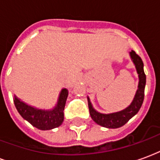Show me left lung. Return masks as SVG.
Masks as SVG:
<instances>
[{
  "label": "left lung",
  "instance_id": "8db88e82",
  "mask_svg": "<svg viewBox=\"0 0 160 160\" xmlns=\"http://www.w3.org/2000/svg\"><path fill=\"white\" fill-rule=\"evenodd\" d=\"M130 56L133 62H134L137 73L139 74V86L136 94L134 96V98L132 104L126 108L125 110L112 114H101L94 110L90 100L88 98V107H89V112H90L91 118L92 120L97 122L98 125L103 127L109 128H118L124 124L127 123L129 119L134 117V115L137 114L139 110L141 109L143 100H144V92L145 86H146V74L143 69V62L140 56H138L134 50L130 52Z\"/></svg>",
  "mask_w": 160,
  "mask_h": 160
}]
</instances>
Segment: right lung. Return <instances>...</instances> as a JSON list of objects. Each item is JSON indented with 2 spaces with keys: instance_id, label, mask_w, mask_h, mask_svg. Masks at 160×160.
<instances>
[{
  "instance_id": "add662e5",
  "label": "right lung",
  "mask_w": 160,
  "mask_h": 160,
  "mask_svg": "<svg viewBox=\"0 0 160 160\" xmlns=\"http://www.w3.org/2000/svg\"><path fill=\"white\" fill-rule=\"evenodd\" d=\"M68 90L62 89L59 101L52 111H42L31 107L14 98V104L20 116L32 126L41 130H49L59 127L64 120V107L68 98Z\"/></svg>"
}]
</instances>
